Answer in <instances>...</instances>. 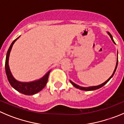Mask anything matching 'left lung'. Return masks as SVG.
Here are the masks:
<instances>
[{"label":"left lung","mask_w":124,"mask_h":124,"mask_svg":"<svg viewBox=\"0 0 124 124\" xmlns=\"http://www.w3.org/2000/svg\"><path fill=\"white\" fill-rule=\"evenodd\" d=\"M107 33H108V35H109V37H110L111 39V40H112V41H113V42L114 43V44H116L115 42H114V40H113V37H112V35H111V33H109V32H107ZM117 63H118V52H117V61H116V67H115V69H114V71H113V74H112L111 76L110 77H109V78H108V79L106 81H105L103 83H102V84H100V85H95V86L82 87V86H80V85H78V84H75V83H73V81H71V80H70V82L71 83V84H72V85H73V86L75 87H76V88H77V89H80V90H82V91H94V90H97V89H100V88H101V87L103 86L104 85H105V84H106V83H108V82L109 80H110L111 78L112 77H113V75H114V73H115L117 67Z\"/></svg>","instance_id":"left-lung-1"}]
</instances>
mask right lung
<instances>
[{"instance_id":"1","label":"right lung","mask_w":124,"mask_h":124,"mask_svg":"<svg viewBox=\"0 0 124 124\" xmlns=\"http://www.w3.org/2000/svg\"><path fill=\"white\" fill-rule=\"evenodd\" d=\"M19 37H20V36L18 37L17 39H15L11 43V45L9 47L7 53L6 59H5V71H6L7 76L8 80L10 85L15 90H16L17 91L23 93V94L27 95H34L41 91L46 86V83L48 82V76H49L51 70H49L41 78L37 79V80L32 81L22 82L18 81L14 78V76H13L12 73L10 71V67H9V57H10V52H11L14 43Z\"/></svg>"}]
</instances>
